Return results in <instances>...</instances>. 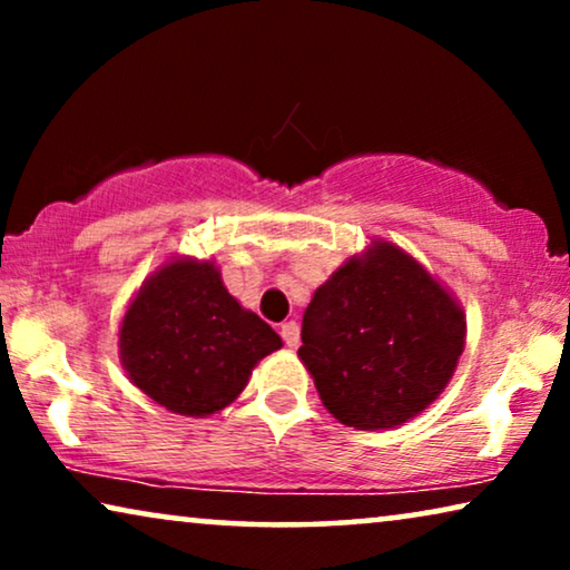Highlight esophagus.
Instances as JSON below:
<instances>
[{
	"label": "esophagus",
	"mask_w": 570,
	"mask_h": 570,
	"mask_svg": "<svg viewBox=\"0 0 570 570\" xmlns=\"http://www.w3.org/2000/svg\"><path fill=\"white\" fill-rule=\"evenodd\" d=\"M279 334H283V340H285L287 347H298V340H301L298 324H295V322H285L283 330H279Z\"/></svg>",
	"instance_id": "34e87169"
}]
</instances>
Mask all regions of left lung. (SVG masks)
I'll return each mask as SVG.
<instances>
[{
  "label": "left lung",
  "mask_w": 570,
  "mask_h": 570,
  "mask_svg": "<svg viewBox=\"0 0 570 570\" xmlns=\"http://www.w3.org/2000/svg\"><path fill=\"white\" fill-rule=\"evenodd\" d=\"M301 363L324 407L355 431H386L439 400L466 340L464 308L415 256L371 240L316 287Z\"/></svg>",
  "instance_id": "obj_1"
}]
</instances>
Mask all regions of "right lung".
Segmentation results:
<instances>
[{
    "label": "right lung",
    "instance_id": "add662e5",
    "mask_svg": "<svg viewBox=\"0 0 570 570\" xmlns=\"http://www.w3.org/2000/svg\"><path fill=\"white\" fill-rule=\"evenodd\" d=\"M279 334L223 285L213 259L170 256L129 301L119 357L139 392L176 415L207 417L244 392Z\"/></svg>",
    "mask_w": 570,
    "mask_h": 570
}]
</instances>
